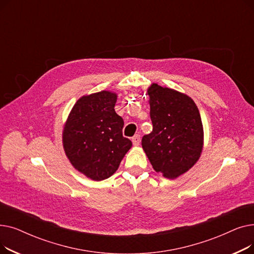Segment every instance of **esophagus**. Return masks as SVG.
Here are the masks:
<instances>
[{
    "label": "esophagus",
    "mask_w": 254,
    "mask_h": 254,
    "mask_svg": "<svg viewBox=\"0 0 254 254\" xmlns=\"http://www.w3.org/2000/svg\"><path fill=\"white\" fill-rule=\"evenodd\" d=\"M131 141H132V144H134L135 146H138L139 144H140V141H141V137H140V135H135L134 137L131 138Z\"/></svg>",
    "instance_id": "1"
}]
</instances>
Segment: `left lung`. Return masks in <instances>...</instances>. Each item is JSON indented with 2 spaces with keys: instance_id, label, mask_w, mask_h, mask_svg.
<instances>
[{
  "instance_id": "1",
  "label": "left lung",
  "mask_w": 254,
  "mask_h": 254,
  "mask_svg": "<svg viewBox=\"0 0 254 254\" xmlns=\"http://www.w3.org/2000/svg\"><path fill=\"white\" fill-rule=\"evenodd\" d=\"M153 129L142 147L153 169L174 179L188 172L203 149V125L194 102L177 90L153 83L148 88Z\"/></svg>"
}]
</instances>
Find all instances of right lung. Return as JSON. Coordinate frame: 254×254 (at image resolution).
Masks as SVG:
<instances>
[{"instance_id":"right-lung-1","label":"right lung","mask_w":254,"mask_h":254,"mask_svg":"<svg viewBox=\"0 0 254 254\" xmlns=\"http://www.w3.org/2000/svg\"><path fill=\"white\" fill-rule=\"evenodd\" d=\"M116 99L107 90L80 98L64 127V149L69 161L96 181L113 175L131 147V141L123 136L124 119L114 110Z\"/></svg>"}]
</instances>
